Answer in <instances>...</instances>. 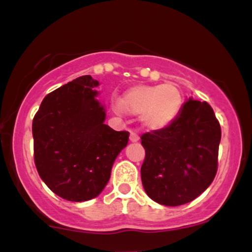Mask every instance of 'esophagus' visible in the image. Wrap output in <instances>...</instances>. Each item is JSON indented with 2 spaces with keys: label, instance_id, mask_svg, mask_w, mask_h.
<instances>
[{
  "label": "esophagus",
  "instance_id": "34e87169",
  "mask_svg": "<svg viewBox=\"0 0 252 252\" xmlns=\"http://www.w3.org/2000/svg\"><path fill=\"white\" fill-rule=\"evenodd\" d=\"M129 140H130V142L135 143V142H138V140H140V137H138V135L135 134V132H130Z\"/></svg>",
  "mask_w": 252,
  "mask_h": 252
}]
</instances>
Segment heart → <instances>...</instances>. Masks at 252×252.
Wrapping results in <instances>:
<instances>
[{
  "mask_svg": "<svg viewBox=\"0 0 252 252\" xmlns=\"http://www.w3.org/2000/svg\"><path fill=\"white\" fill-rule=\"evenodd\" d=\"M117 108L123 114L137 116L146 129L162 130L180 114L182 94L174 84L136 85L118 98Z\"/></svg>",
  "mask_w": 252,
  "mask_h": 252,
  "instance_id": "1",
  "label": "heart"
}]
</instances>
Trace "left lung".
I'll return each mask as SVG.
<instances>
[{
	"instance_id": "8db88e82",
	"label": "left lung",
	"mask_w": 252,
	"mask_h": 252,
	"mask_svg": "<svg viewBox=\"0 0 252 252\" xmlns=\"http://www.w3.org/2000/svg\"><path fill=\"white\" fill-rule=\"evenodd\" d=\"M221 130L210 104L189 98L170 126L142 135L143 189L164 206L194 200L212 184Z\"/></svg>"
}]
</instances>
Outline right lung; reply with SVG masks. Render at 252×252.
Masks as SVG:
<instances>
[{
	"mask_svg": "<svg viewBox=\"0 0 252 252\" xmlns=\"http://www.w3.org/2000/svg\"><path fill=\"white\" fill-rule=\"evenodd\" d=\"M91 76H82L43 98L34 116V161L52 192L68 201L96 198L108 184L128 131L104 124L105 108Z\"/></svg>",
	"mask_w": 252,
	"mask_h": 252,
	"instance_id": "right-lung-1",
	"label": "right lung"
}]
</instances>
